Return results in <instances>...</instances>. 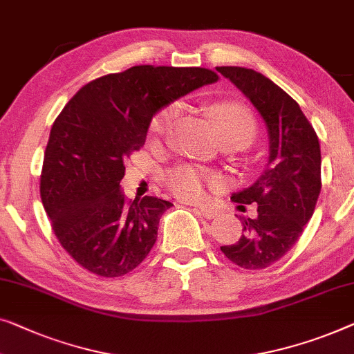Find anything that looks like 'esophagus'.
<instances>
[{"label":"esophagus","instance_id":"esophagus-1","mask_svg":"<svg viewBox=\"0 0 354 354\" xmlns=\"http://www.w3.org/2000/svg\"><path fill=\"white\" fill-rule=\"evenodd\" d=\"M194 211L198 212V215H201V217L207 218V220H211V218L215 217V215H217V212H215L212 207H207V206H199V207L194 209Z\"/></svg>","mask_w":354,"mask_h":354}]
</instances>
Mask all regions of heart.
<instances>
[{
	"label": "heart",
	"instance_id": "obj_1",
	"mask_svg": "<svg viewBox=\"0 0 354 354\" xmlns=\"http://www.w3.org/2000/svg\"><path fill=\"white\" fill-rule=\"evenodd\" d=\"M178 113V105L172 104L153 116L150 122V134L155 139H162L172 129L174 120ZM215 129H217L220 139H238L245 145L254 139L255 121L252 115L245 106L239 104H222L217 105L212 111ZM206 183H217V178L209 176L201 169L194 166H177L166 172L165 185L169 192L176 194L177 198L194 199L203 198Z\"/></svg>",
	"mask_w": 354,
	"mask_h": 354
}]
</instances>
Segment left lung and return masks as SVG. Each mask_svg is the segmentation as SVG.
Listing matches in <instances>:
<instances>
[{
	"mask_svg": "<svg viewBox=\"0 0 354 354\" xmlns=\"http://www.w3.org/2000/svg\"><path fill=\"white\" fill-rule=\"evenodd\" d=\"M215 70L248 97L268 132L262 176L232 194L234 203L257 204V217L243 218L241 238L220 250L241 268L263 270L289 252L315 212L321 192L319 140L299 104L266 76L243 66Z\"/></svg>",
	"mask_w": 354,
	"mask_h": 354,
	"instance_id": "left-lung-1",
	"label": "left lung"
}]
</instances>
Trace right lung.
I'll list each match as a JSON object with an SVG mask.
<instances>
[{"mask_svg": "<svg viewBox=\"0 0 354 354\" xmlns=\"http://www.w3.org/2000/svg\"><path fill=\"white\" fill-rule=\"evenodd\" d=\"M217 80L199 66L139 65L91 81L65 105L50 129L39 193L59 243L83 268L118 278L150 252L172 204L127 201L124 161L143 147L158 111Z\"/></svg>", "mask_w": 354, "mask_h": 354, "instance_id": "obj_1", "label": "right lung"}]
</instances>
